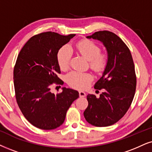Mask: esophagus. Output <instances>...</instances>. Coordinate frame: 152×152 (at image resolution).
I'll return each mask as SVG.
<instances>
[{"label": "esophagus", "instance_id": "esophagus-1", "mask_svg": "<svg viewBox=\"0 0 152 152\" xmlns=\"http://www.w3.org/2000/svg\"><path fill=\"white\" fill-rule=\"evenodd\" d=\"M86 93H84V92H83V91H80L79 92V96H80V97H86Z\"/></svg>", "mask_w": 152, "mask_h": 152}]
</instances>
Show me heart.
Returning a JSON list of instances; mask_svg holds the SVG:
<instances>
[{
  "label": "heart",
  "instance_id": "obj_1",
  "mask_svg": "<svg viewBox=\"0 0 152 152\" xmlns=\"http://www.w3.org/2000/svg\"><path fill=\"white\" fill-rule=\"evenodd\" d=\"M76 49L80 55L89 60L90 67L97 74H102L106 69L109 62L108 55L102 53L101 48L95 42L90 40H82L76 44ZM72 53L69 46H63L59 50L57 61L59 68L63 71L69 67ZM93 80L90 73L72 71L66 74V81L70 87L83 90L89 86Z\"/></svg>",
  "mask_w": 152,
  "mask_h": 152
}]
</instances>
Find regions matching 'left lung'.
I'll return each mask as SVG.
<instances>
[{"mask_svg": "<svg viewBox=\"0 0 152 152\" xmlns=\"http://www.w3.org/2000/svg\"><path fill=\"white\" fill-rule=\"evenodd\" d=\"M102 42L108 53L109 62L102 76L94 88L104 89L99 98L87 95L88 106L83 114L86 120L97 127H106L118 122L131 105L136 90L135 65L126 43L109 31H99L87 36Z\"/></svg>", "mask_w": 152, "mask_h": 152, "instance_id": "8db88e82", "label": "left lung"}]
</instances>
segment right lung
I'll list each match as a JSON object with an SVG mask.
<instances>
[{
  "label": "right lung",
  "instance_id": "right-lung-1",
  "mask_svg": "<svg viewBox=\"0 0 152 152\" xmlns=\"http://www.w3.org/2000/svg\"><path fill=\"white\" fill-rule=\"evenodd\" d=\"M76 34L62 36L47 31L32 36L19 53L13 71L15 97L22 114L35 127L53 130L65 120L66 111L79 97L76 90L63 88L50 92L53 83L63 85L57 74L59 50Z\"/></svg>",
  "mask_w": 152,
  "mask_h": 152
}]
</instances>
